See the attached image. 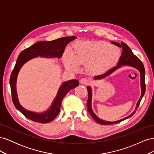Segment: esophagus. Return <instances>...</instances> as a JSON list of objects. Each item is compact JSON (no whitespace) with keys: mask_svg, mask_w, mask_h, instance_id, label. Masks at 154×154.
<instances>
[{"mask_svg":"<svg viewBox=\"0 0 154 154\" xmlns=\"http://www.w3.org/2000/svg\"><path fill=\"white\" fill-rule=\"evenodd\" d=\"M89 82H90L89 80H87V78H82L81 80H80V83H82V84H83V85H87L88 84V83H89Z\"/></svg>","mask_w":154,"mask_h":154,"instance_id":"1","label":"esophagus"}]
</instances>
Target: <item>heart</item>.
<instances>
[{"mask_svg":"<svg viewBox=\"0 0 154 154\" xmlns=\"http://www.w3.org/2000/svg\"><path fill=\"white\" fill-rule=\"evenodd\" d=\"M121 52L119 48L101 41H79L74 45L72 55L65 54L64 62L67 66L76 68L78 64L87 65L91 71L104 72L118 62Z\"/></svg>","mask_w":154,"mask_h":154,"instance_id":"1","label":"heart"}]
</instances>
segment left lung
<instances>
[{
  "mask_svg": "<svg viewBox=\"0 0 154 154\" xmlns=\"http://www.w3.org/2000/svg\"><path fill=\"white\" fill-rule=\"evenodd\" d=\"M112 44H113L116 45V46L119 48H122L123 51H122V55L121 56V57L119 60V62L118 63V65L116 67L112 68L110 69L109 71L106 72L105 73L101 74V75L96 76L95 77L96 79H103V78L107 76L109 74H110L112 72H114L115 70L119 68L120 67H122V66H130L134 67V68L137 69L138 71L140 72L141 73V96L139 98L137 103L136 105V110H135L133 113L128 116V117L125 118L124 119H122L121 120L117 121V122H106V121L101 120L100 118H98L97 116L94 114V113L93 112V111L91 109V97H92V92H91V88L90 87H87V91H88V100H87V109L88 112L91 114L92 116V118L94 119L97 123H98L101 125H112V124H116V123H120L122 121L125 120L126 119L129 118L132 116L134 113L136 112L137 108L139 107V103L141 101L142 97H143L144 93H145V90H146V86H145V83H144V74H145V70H144V67L142 62L139 60L136 55H135L133 53L132 50L130 49V48L128 47V46L125 44L124 42H122V44H119L117 42H112Z\"/></svg>",
  "mask_w": 154,
  "mask_h": 154,
  "instance_id": "1",
  "label": "left lung"
}]
</instances>
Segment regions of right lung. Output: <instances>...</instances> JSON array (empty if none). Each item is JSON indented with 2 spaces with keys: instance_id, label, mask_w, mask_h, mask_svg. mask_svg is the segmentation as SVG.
<instances>
[{
  "instance_id": "right-lung-1",
  "label": "right lung",
  "mask_w": 154,
  "mask_h": 154,
  "mask_svg": "<svg viewBox=\"0 0 154 154\" xmlns=\"http://www.w3.org/2000/svg\"><path fill=\"white\" fill-rule=\"evenodd\" d=\"M76 38V36H66L52 41L38 42L32 45L29 48L23 50L18 55L15 67L11 74L10 83L13 103L17 109L19 110L26 118L33 122L40 123L51 122L59 114L60 106L65 96L70 90L78 86L79 82L77 80H71L63 83L60 87L51 108L44 113L37 114L23 108L18 101L16 91V80L20 69L28 60L38 56L45 57L60 58L62 56L67 44Z\"/></svg>"
}]
</instances>
